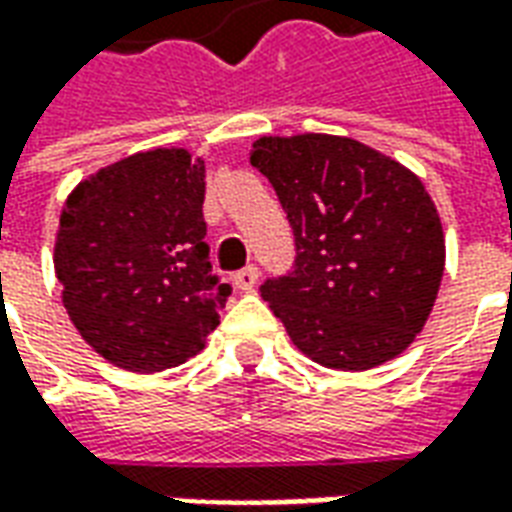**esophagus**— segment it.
I'll return each mask as SVG.
<instances>
[{"instance_id":"1","label":"esophagus","mask_w":512,"mask_h":512,"mask_svg":"<svg viewBox=\"0 0 512 512\" xmlns=\"http://www.w3.org/2000/svg\"><path fill=\"white\" fill-rule=\"evenodd\" d=\"M257 279H260V271H257V266H246V268H241L238 274H235L233 282L238 290H252L257 285Z\"/></svg>"}]
</instances>
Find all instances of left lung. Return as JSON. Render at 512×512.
Here are the masks:
<instances>
[{
    "instance_id": "left-lung-1",
    "label": "left lung",
    "mask_w": 512,
    "mask_h": 512,
    "mask_svg": "<svg viewBox=\"0 0 512 512\" xmlns=\"http://www.w3.org/2000/svg\"><path fill=\"white\" fill-rule=\"evenodd\" d=\"M296 238L260 296L312 362L370 370L403 354L444 274V233L422 180L348 136H263L252 150Z\"/></svg>"
}]
</instances>
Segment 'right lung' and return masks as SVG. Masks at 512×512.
I'll return each instance as SVG.
<instances>
[{
  "label": "right lung",
  "instance_id": "1",
  "mask_svg": "<svg viewBox=\"0 0 512 512\" xmlns=\"http://www.w3.org/2000/svg\"><path fill=\"white\" fill-rule=\"evenodd\" d=\"M205 161L136 153L82 180L54 244L62 304L112 365L158 373L202 351L233 288L205 244Z\"/></svg>",
  "mask_w": 512,
  "mask_h": 512
}]
</instances>
